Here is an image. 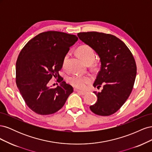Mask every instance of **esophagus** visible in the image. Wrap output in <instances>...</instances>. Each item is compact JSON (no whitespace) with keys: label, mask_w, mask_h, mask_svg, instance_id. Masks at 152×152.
I'll use <instances>...</instances> for the list:
<instances>
[{"label":"esophagus","mask_w":152,"mask_h":152,"mask_svg":"<svg viewBox=\"0 0 152 152\" xmlns=\"http://www.w3.org/2000/svg\"><path fill=\"white\" fill-rule=\"evenodd\" d=\"M76 91L78 93L81 94V95H85L86 94V92H85V91H80V90H76Z\"/></svg>","instance_id":"obj_1"}]
</instances>
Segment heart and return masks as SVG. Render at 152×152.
Returning <instances> with one entry per match:
<instances>
[{"instance_id":"heart-1","label":"heart","mask_w":152,"mask_h":152,"mask_svg":"<svg viewBox=\"0 0 152 152\" xmlns=\"http://www.w3.org/2000/svg\"><path fill=\"white\" fill-rule=\"evenodd\" d=\"M78 54L85 63L89 64L94 61L95 58V53L94 50L88 45H82L79 47L77 49ZM69 54L67 53L63 60V67H65L66 65L67 59L68 58ZM91 80V78L88 75H80L74 74L70 77H68V82L72 86L78 89H84L87 85L88 84Z\"/></svg>"}]
</instances>
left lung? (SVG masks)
<instances>
[{
    "instance_id": "8db88e82",
    "label": "left lung",
    "mask_w": 152,
    "mask_h": 152,
    "mask_svg": "<svg viewBox=\"0 0 152 152\" xmlns=\"http://www.w3.org/2000/svg\"><path fill=\"white\" fill-rule=\"evenodd\" d=\"M100 58L101 68L93 84L102 91L94 93L97 102L90 106L94 113L109 116L121 108L129 96L136 76L134 58L127 45L117 37L97 31L77 34Z\"/></svg>"
}]
</instances>
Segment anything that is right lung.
<instances>
[{"mask_svg": "<svg viewBox=\"0 0 152 152\" xmlns=\"http://www.w3.org/2000/svg\"><path fill=\"white\" fill-rule=\"evenodd\" d=\"M77 40L75 35L45 31L29 40L21 50L16 64V85L26 105L36 113H56L73 93L72 86L65 81L56 87L49 86V82L53 77L61 79L59 71L63 58Z\"/></svg>", "mask_w": 152, "mask_h": 152, "instance_id": "right-lung-1", "label": "right lung"}]
</instances>
